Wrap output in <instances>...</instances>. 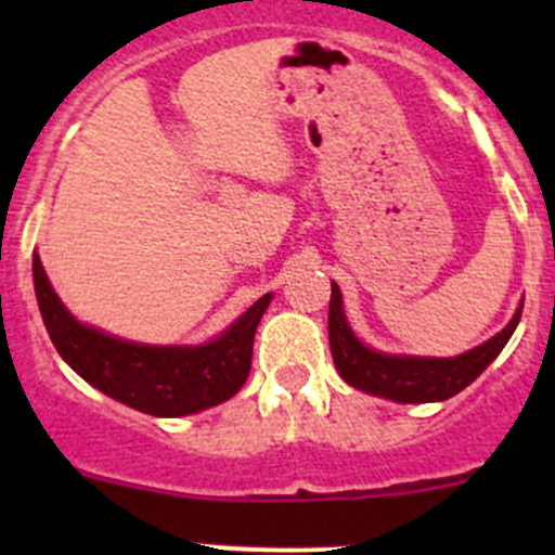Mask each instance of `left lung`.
Instances as JSON below:
<instances>
[{
  "label": "left lung",
  "instance_id": "left-lung-1",
  "mask_svg": "<svg viewBox=\"0 0 555 555\" xmlns=\"http://www.w3.org/2000/svg\"><path fill=\"white\" fill-rule=\"evenodd\" d=\"M520 309H524V304L518 306L511 322L494 338L459 357L386 354V351L371 349L357 338L344 313V298H340L338 284L333 282L327 313L330 351H333L335 371L354 389L395 402H440L459 395L464 386L473 384L496 360V354L505 349L511 335L516 333Z\"/></svg>",
  "mask_w": 555,
  "mask_h": 555
}]
</instances>
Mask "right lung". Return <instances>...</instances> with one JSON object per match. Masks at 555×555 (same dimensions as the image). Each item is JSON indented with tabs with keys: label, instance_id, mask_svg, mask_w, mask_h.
I'll use <instances>...</instances> for the list:
<instances>
[{
	"label": "right lung",
	"instance_id": "1",
	"mask_svg": "<svg viewBox=\"0 0 555 555\" xmlns=\"http://www.w3.org/2000/svg\"><path fill=\"white\" fill-rule=\"evenodd\" d=\"M35 293L42 322L61 360L112 400L150 416H190L231 400L251 367L255 330L273 295H262L215 340L153 346L82 324L61 304L35 255Z\"/></svg>",
	"mask_w": 555,
	"mask_h": 555
}]
</instances>
